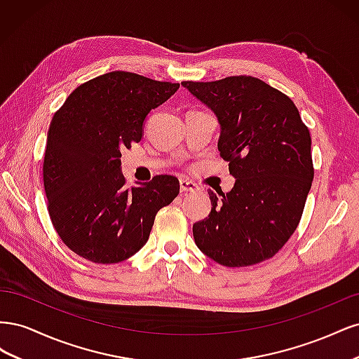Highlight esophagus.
I'll return each instance as SVG.
<instances>
[{
    "label": "esophagus",
    "instance_id": "34e87169",
    "mask_svg": "<svg viewBox=\"0 0 359 359\" xmlns=\"http://www.w3.org/2000/svg\"><path fill=\"white\" fill-rule=\"evenodd\" d=\"M180 190L184 194H186V193H196L199 190V187L194 182H191V181L180 180Z\"/></svg>",
    "mask_w": 359,
    "mask_h": 359
}]
</instances>
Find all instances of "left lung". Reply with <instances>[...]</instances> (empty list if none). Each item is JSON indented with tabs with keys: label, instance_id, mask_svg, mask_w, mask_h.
Instances as JSON below:
<instances>
[{
	"label": "left lung",
	"instance_id": "obj_1",
	"mask_svg": "<svg viewBox=\"0 0 359 359\" xmlns=\"http://www.w3.org/2000/svg\"><path fill=\"white\" fill-rule=\"evenodd\" d=\"M220 124L219 151L235 178L210 190L211 212L193 224L194 243L224 266L273 257L295 232L313 181L311 137L287 95L252 76L182 82Z\"/></svg>",
	"mask_w": 359,
	"mask_h": 359
}]
</instances>
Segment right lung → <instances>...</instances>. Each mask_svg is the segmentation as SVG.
<instances>
[{
    "label": "right lung",
    "instance_id": "add662e5",
    "mask_svg": "<svg viewBox=\"0 0 359 359\" xmlns=\"http://www.w3.org/2000/svg\"><path fill=\"white\" fill-rule=\"evenodd\" d=\"M178 88L111 72L79 85L53 115L43 182L53 227L76 255L123 262L147 244L156 214L178 196L175 177L127 189L121 172V151L140 142L148 114Z\"/></svg>",
    "mask_w": 359,
    "mask_h": 359
}]
</instances>
